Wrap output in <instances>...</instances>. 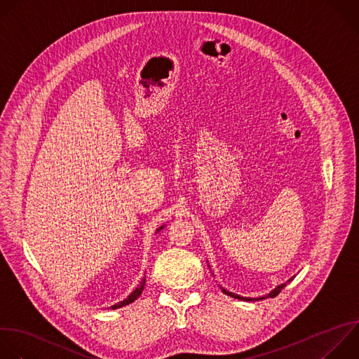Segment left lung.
<instances>
[{
	"mask_svg": "<svg viewBox=\"0 0 359 359\" xmlns=\"http://www.w3.org/2000/svg\"><path fill=\"white\" fill-rule=\"evenodd\" d=\"M214 275V273H212ZM293 278H290L287 282H285V283H282V285H279V286H276L272 292H269L266 296H262V297H244V296H240V294H235V293H232V292H229V290H226V289H224V287H221V290H222V293H225L226 296H231V297H233V299H238V300H244V302H257V300H264V299H266V297H275V296H278L280 292H282V289L292 280Z\"/></svg>",
	"mask_w": 359,
	"mask_h": 359,
	"instance_id": "8db88e82",
	"label": "left lung"
}]
</instances>
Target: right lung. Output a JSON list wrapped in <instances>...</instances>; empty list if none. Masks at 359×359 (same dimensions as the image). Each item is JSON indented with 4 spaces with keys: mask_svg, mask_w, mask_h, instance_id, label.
I'll list each match as a JSON object with an SVG mask.
<instances>
[{
    "mask_svg": "<svg viewBox=\"0 0 359 359\" xmlns=\"http://www.w3.org/2000/svg\"><path fill=\"white\" fill-rule=\"evenodd\" d=\"M163 226L165 225H162L161 228H158L156 229V232H159L161 229H163ZM144 287H145V278L141 280V283L138 285V287L127 297V299H124L123 302H118V303H115V304H112V306H109V309H112V310H115V309H119V307H124V306H127V304H130V303H133V302H135L140 296H141V293H142V290H144Z\"/></svg>",
    "mask_w": 359,
    "mask_h": 359,
    "instance_id": "right-lung-1",
    "label": "right lung"
}]
</instances>
